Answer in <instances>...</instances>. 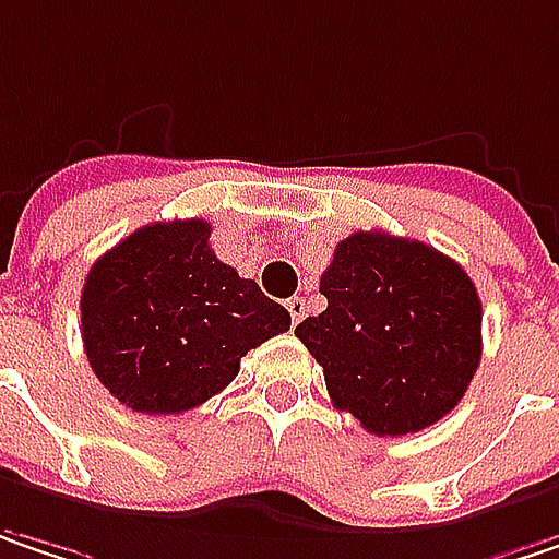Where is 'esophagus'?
<instances>
[{
	"label": "esophagus",
	"mask_w": 559,
	"mask_h": 559,
	"mask_svg": "<svg viewBox=\"0 0 559 559\" xmlns=\"http://www.w3.org/2000/svg\"><path fill=\"white\" fill-rule=\"evenodd\" d=\"M284 307H287V312H290V322H294V325L307 316V300H304V297H290Z\"/></svg>",
	"instance_id": "esophagus-1"
}]
</instances>
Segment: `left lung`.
Returning <instances> with one entry per match:
<instances>
[{
    "label": "left lung",
    "mask_w": 559,
    "mask_h": 559,
    "mask_svg": "<svg viewBox=\"0 0 559 559\" xmlns=\"http://www.w3.org/2000/svg\"><path fill=\"white\" fill-rule=\"evenodd\" d=\"M329 307L294 335L332 405L377 437L417 433L455 408L480 364V300L459 262L420 240L360 230L319 278Z\"/></svg>",
    "instance_id": "8db88e82"
}]
</instances>
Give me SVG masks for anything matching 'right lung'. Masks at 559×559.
Returning <instances> with one entry per match:
<instances>
[{
	"label": "right lung",
	"instance_id": "add662e5",
	"mask_svg": "<svg viewBox=\"0 0 559 559\" xmlns=\"http://www.w3.org/2000/svg\"><path fill=\"white\" fill-rule=\"evenodd\" d=\"M209 237L202 217L148 224L84 278V354L126 408H199L237 379L247 350L290 329V312L224 265Z\"/></svg>",
	"mask_w": 559,
	"mask_h": 559
}]
</instances>
